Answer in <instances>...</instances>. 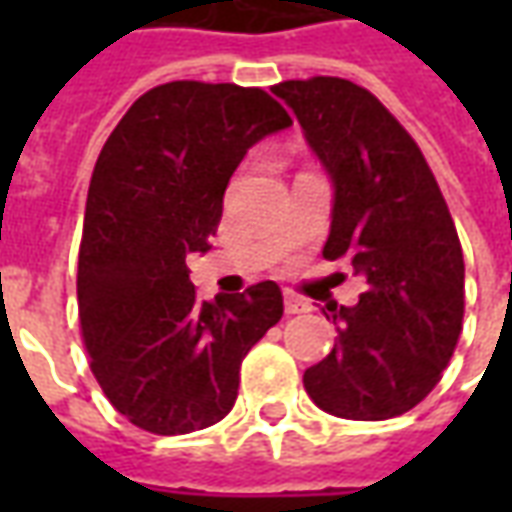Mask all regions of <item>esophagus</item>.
<instances>
[{"label":"esophagus","instance_id":"34e87169","mask_svg":"<svg viewBox=\"0 0 512 512\" xmlns=\"http://www.w3.org/2000/svg\"><path fill=\"white\" fill-rule=\"evenodd\" d=\"M312 304L307 299L296 296L293 290H285V312L288 315H299V312H310Z\"/></svg>","mask_w":512,"mask_h":512}]
</instances>
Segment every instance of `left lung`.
<instances>
[{"instance_id": "8db88e82", "label": "left lung", "mask_w": 512, "mask_h": 512, "mask_svg": "<svg viewBox=\"0 0 512 512\" xmlns=\"http://www.w3.org/2000/svg\"><path fill=\"white\" fill-rule=\"evenodd\" d=\"M271 93L332 183L323 257H348L367 282L354 307L323 310L340 337L304 389L334 417H400L439 384L461 337L463 252L447 202L417 142L365 87L315 76Z\"/></svg>"}]
</instances>
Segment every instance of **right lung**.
Returning <instances> with one entry per match:
<instances>
[{"instance_id":"add662e5","label":"right lung","mask_w":512,"mask_h":512,"mask_svg":"<svg viewBox=\"0 0 512 512\" xmlns=\"http://www.w3.org/2000/svg\"><path fill=\"white\" fill-rule=\"evenodd\" d=\"M293 126L257 87H153L106 139L87 191L79 321L98 384L136 428L191 433L230 414L241 362L282 318L277 282L202 301L186 255L211 249L224 189L260 139Z\"/></svg>"}]
</instances>
